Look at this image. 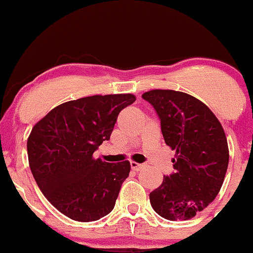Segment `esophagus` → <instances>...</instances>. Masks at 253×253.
<instances>
[{"label": "esophagus", "mask_w": 253, "mask_h": 253, "mask_svg": "<svg viewBox=\"0 0 253 253\" xmlns=\"http://www.w3.org/2000/svg\"><path fill=\"white\" fill-rule=\"evenodd\" d=\"M144 164H141V163H137V162H131V168L132 170L134 171H138V170H142V169L144 168Z\"/></svg>", "instance_id": "1"}]
</instances>
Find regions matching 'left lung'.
<instances>
[{
  "mask_svg": "<svg viewBox=\"0 0 253 253\" xmlns=\"http://www.w3.org/2000/svg\"><path fill=\"white\" fill-rule=\"evenodd\" d=\"M161 119L175 173L149 194L154 211L170 221L193 219L219 194L229 166L226 134L203 101L186 92L156 89L142 95Z\"/></svg>",
  "mask_w": 253,
  "mask_h": 253,
  "instance_id": "left-lung-1",
  "label": "left lung"
}]
</instances>
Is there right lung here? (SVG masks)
I'll return each mask as SVG.
<instances>
[{
  "instance_id": "add662e5",
  "label": "right lung",
  "mask_w": 253,
  "mask_h": 253,
  "mask_svg": "<svg viewBox=\"0 0 253 253\" xmlns=\"http://www.w3.org/2000/svg\"><path fill=\"white\" fill-rule=\"evenodd\" d=\"M134 101L132 94L82 97L58 105L33 126L27 139L32 174L65 216L89 222L112 211L131 166L92 154L110 139L120 111Z\"/></svg>"
}]
</instances>
